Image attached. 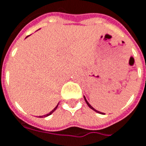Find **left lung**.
Segmentation results:
<instances>
[{
  "label": "left lung",
  "mask_w": 146,
  "mask_h": 146,
  "mask_svg": "<svg viewBox=\"0 0 146 146\" xmlns=\"http://www.w3.org/2000/svg\"><path fill=\"white\" fill-rule=\"evenodd\" d=\"M84 99H85L86 103V104H87V105H88V106H89V107H90V108H91V109H92V110H94V111H96V112H97V113H100V112H99V111H97V110H95V109H94V108H93V107H92V105H90V104H89V103H88V102H87V100H86V99L85 96H84Z\"/></svg>",
  "instance_id": "left-lung-1"
}]
</instances>
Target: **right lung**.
Listing matches in <instances>:
<instances>
[{
	"label": "right lung",
	"instance_id": "obj_1",
	"mask_svg": "<svg viewBox=\"0 0 146 146\" xmlns=\"http://www.w3.org/2000/svg\"><path fill=\"white\" fill-rule=\"evenodd\" d=\"M58 105H59V104H58ZM58 105H57V106H56V107L54 108V110H53L50 111V112L49 113H47L46 115H42V116H40V117H47V116H49V115H50V114H51V113H53V112H54V111L56 109H57V107H58Z\"/></svg>",
	"mask_w": 146,
	"mask_h": 146
}]
</instances>
